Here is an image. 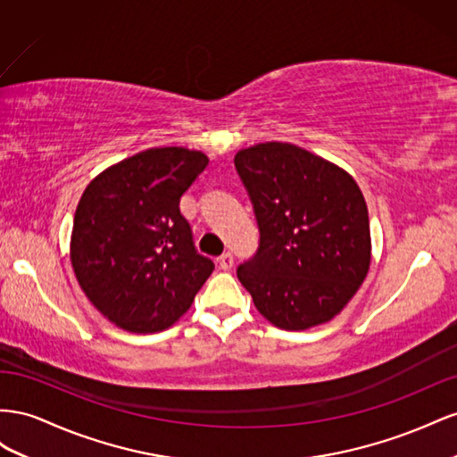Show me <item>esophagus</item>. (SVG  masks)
<instances>
[{"mask_svg":"<svg viewBox=\"0 0 457 457\" xmlns=\"http://www.w3.org/2000/svg\"><path fill=\"white\" fill-rule=\"evenodd\" d=\"M218 264H220V268L221 270H231L233 268V256H231V253H224L221 254L220 258H218Z\"/></svg>","mask_w":457,"mask_h":457,"instance_id":"obj_1","label":"esophagus"}]
</instances>
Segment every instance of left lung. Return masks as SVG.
<instances>
[{
	"instance_id": "left-lung-1",
	"label": "left lung",
	"mask_w": 457,
	"mask_h": 457,
	"mask_svg": "<svg viewBox=\"0 0 457 457\" xmlns=\"http://www.w3.org/2000/svg\"><path fill=\"white\" fill-rule=\"evenodd\" d=\"M260 243L237 268L254 306L276 328L303 331L333 320L368 276V206L343 168L291 143L236 154Z\"/></svg>"
}]
</instances>
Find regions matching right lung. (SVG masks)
<instances>
[{
  "label": "right lung",
  "mask_w": 457,
  "mask_h": 457,
  "mask_svg": "<svg viewBox=\"0 0 457 457\" xmlns=\"http://www.w3.org/2000/svg\"><path fill=\"white\" fill-rule=\"evenodd\" d=\"M208 166L184 147L141 151L101 172L78 203L71 260L103 316L132 333L168 329L214 262L197 253L179 199Z\"/></svg>",
  "instance_id": "right-lung-1"
}]
</instances>
